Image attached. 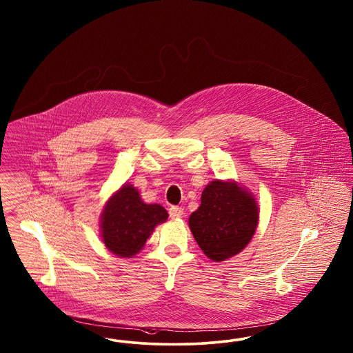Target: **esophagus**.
<instances>
[{"label": "esophagus", "mask_w": 353, "mask_h": 353, "mask_svg": "<svg viewBox=\"0 0 353 353\" xmlns=\"http://www.w3.org/2000/svg\"><path fill=\"white\" fill-rule=\"evenodd\" d=\"M183 215V208H179V206H172L170 209V216L172 219H179Z\"/></svg>", "instance_id": "esophagus-1"}]
</instances>
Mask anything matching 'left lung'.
I'll return each mask as SVG.
<instances>
[{
	"label": "left lung",
	"instance_id": "obj_1",
	"mask_svg": "<svg viewBox=\"0 0 353 353\" xmlns=\"http://www.w3.org/2000/svg\"><path fill=\"white\" fill-rule=\"evenodd\" d=\"M259 208L252 193L235 181L214 180L192 212L189 227L199 248L212 261H225L241 252L254 236Z\"/></svg>",
	"mask_w": 353,
	"mask_h": 353
}]
</instances>
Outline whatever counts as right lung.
Instances as JSON below:
<instances>
[{
  "label": "right lung",
  "mask_w": 353,
  "mask_h": 353,
  "mask_svg": "<svg viewBox=\"0 0 353 353\" xmlns=\"http://www.w3.org/2000/svg\"><path fill=\"white\" fill-rule=\"evenodd\" d=\"M167 219L168 212L161 205L143 202L138 189L125 183L103 206L101 238L110 252L132 257L144 247L155 227Z\"/></svg>",
  "instance_id": "1"
}]
</instances>
